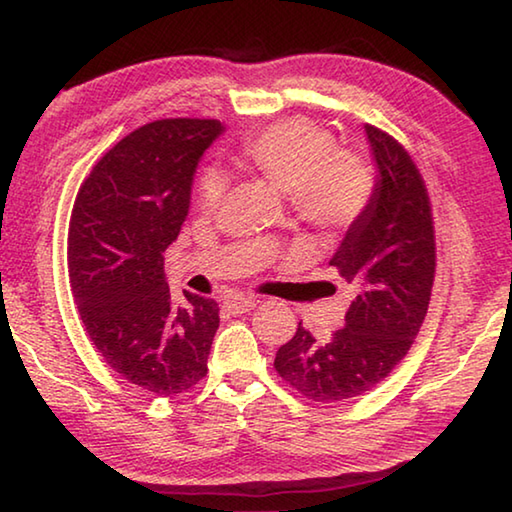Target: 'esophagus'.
<instances>
[{"instance_id": "obj_1", "label": "esophagus", "mask_w": 512, "mask_h": 512, "mask_svg": "<svg viewBox=\"0 0 512 512\" xmlns=\"http://www.w3.org/2000/svg\"><path fill=\"white\" fill-rule=\"evenodd\" d=\"M255 307H257V300H255V298L235 296V298L225 300V309H228L230 314H246V311L255 309Z\"/></svg>"}]
</instances>
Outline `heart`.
Segmentation results:
<instances>
[{
  "label": "heart",
  "mask_w": 512,
  "mask_h": 512,
  "mask_svg": "<svg viewBox=\"0 0 512 512\" xmlns=\"http://www.w3.org/2000/svg\"><path fill=\"white\" fill-rule=\"evenodd\" d=\"M244 167L289 196L300 221L323 232L348 230L375 196V176L357 153L336 149L334 135L307 119H284L241 144ZM225 196L219 171H207L198 201L214 212Z\"/></svg>",
  "instance_id": "1"
}]
</instances>
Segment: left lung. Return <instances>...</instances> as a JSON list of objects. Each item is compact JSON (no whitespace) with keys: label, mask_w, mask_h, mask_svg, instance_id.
<instances>
[{"label":"left lung","mask_w":512,"mask_h":512,"mask_svg":"<svg viewBox=\"0 0 512 512\" xmlns=\"http://www.w3.org/2000/svg\"><path fill=\"white\" fill-rule=\"evenodd\" d=\"M379 178L368 212L329 259L354 298L345 327L316 339L302 323L275 354V370L311 402L359 397L391 375L427 316L436 237L427 187L409 151L366 124Z\"/></svg>","instance_id":"left-lung-1"}]
</instances>
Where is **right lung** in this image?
I'll return each mask as SVG.
<instances>
[{"instance_id":"right-lung-1","label":"right lung","mask_w":512,"mask_h":512,"mask_svg":"<svg viewBox=\"0 0 512 512\" xmlns=\"http://www.w3.org/2000/svg\"><path fill=\"white\" fill-rule=\"evenodd\" d=\"M216 119H158L119 140L76 194L67 232L69 287L85 332L128 384L171 397L207 375L219 305L164 280V250L187 219L196 164Z\"/></svg>"}]
</instances>
